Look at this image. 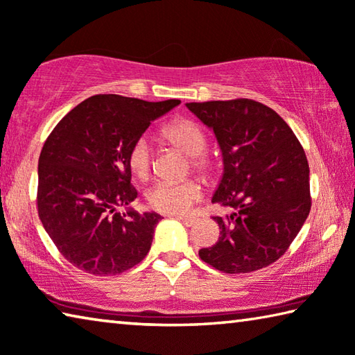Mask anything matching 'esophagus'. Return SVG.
Returning a JSON list of instances; mask_svg holds the SVG:
<instances>
[{"label":"esophagus","instance_id":"1","mask_svg":"<svg viewBox=\"0 0 355 355\" xmlns=\"http://www.w3.org/2000/svg\"><path fill=\"white\" fill-rule=\"evenodd\" d=\"M178 220L182 223L184 226H187V227H190V226H193L195 225V218H191V216H178Z\"/></svg>","mask_w":355,"mask_h":355}]
</instances>
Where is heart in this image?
Segmentation results:
<instances>
[{"mask_svg":"<svg viewBox=\"0 0 355 355\" xmlns=\"http://www.w3.org/2000/svg\"><path fill=\"white\" fill-rule=\"evenodd\" d=\"M165 139L190 155L191 166L200 171L210 170L206 155L207 140L202 129L195 121L179 118L164 128ZM128 164L139 179H146L151 173V146L146 137H139L128 153ZM202 200V187L193 179L179 182H157L148 190L146 201L155 212L166 215H184Z\"/></svg>","mask_w":355,"mask_h":355,"instance_id":"1","label":"heart"}]
</instances>
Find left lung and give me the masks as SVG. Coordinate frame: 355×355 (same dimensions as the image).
<instances>
[{"mask_svg": "<svg viewBox=\"0 0 355 355\" xmlns=\"http://www.w3.org/2000/svg\"><path fill=\"white\" fill-rule=\"evenodd\" d=\"M185 105L214 129L225 168L212 202L232 209L214 216L220 239L200 257L227 275L265 268L288 250L312 207L304 148L275 110L254 99Z\"/></svg>", "mask_w": 355, "mask_h": 355, "instance_id": "8db88e82", "label": "left lung"}]
</instances>
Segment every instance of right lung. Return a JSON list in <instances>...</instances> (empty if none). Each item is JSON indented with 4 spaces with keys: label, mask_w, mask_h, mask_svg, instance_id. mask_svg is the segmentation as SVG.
Here are the masks:
<instances>
[{
    "label": "right lung",
    "mask_w": 355,
    "mask_h": 355,
    "mask_svg": "<svg viewBox=\"0 0 355 355\" xmlns=\"http://www.w3.org/2000/svg\"><path fill=\"white\" fill-rule=\"evenodd\" d=\"M179 103L95 95L48 135L39 157L37 210L55 248L76 268L114 276L146 257L162 216L115 209L137 198L129 148Z\"/></svg>",
    "instance_id": "1"
}]
</instances>
